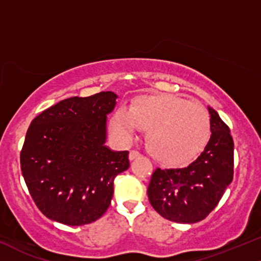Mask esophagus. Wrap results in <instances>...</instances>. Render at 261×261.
I'll return each instance as SVG.
<instances>
[{"instance_id": "34e87169", "label": "esophagus", "mask_w": 261, "mask_h": 261, "mask_svg": "<svg viewBox=\"0 0 261 261\" xmlns=\"http://www.w3.org/2000/svg\"><path fill=\"white\" fill-rule=\"evenodd\" d=\"M140 156H141V154L138 153L137 150H131L130 154H128V159H130V160H135V159H137V158H140Z\"/></svg>"}]
</instances>
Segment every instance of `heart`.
<instances>
[{"label": "heart", "mask_w": 261, "mask_h": 261, "mask_svg": "<svg viewBox=\"0 0 261 261\" xmlns=\"http://www.w3.org/2000/svg\"><path fill=\"white\" fill-rule=\"evenodd\" d=\"M111 128L124 141H130L140 128L147 130L146 144L151 156L166 166H180L204 149L211 118L196 102L161 94L140 97L128 110L115 112Z\"/></svg>", "instance_id": "heart-1"}]
</instances>
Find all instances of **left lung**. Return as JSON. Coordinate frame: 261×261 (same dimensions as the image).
<instances>
[{"instance_id":"left-lung-1","label":"left lung","mask_w":261,"mask_h":261,"mask_svg":"<svg viewBox=\"0 0 261 261\" xmlns=\"http://www.w3.org/2000/svg\"><path fill=\"white\" fill-rule=\"evenodd\" d=\"M211 138L200 156L183 169H156L147 194L153 208L176 223H197L222 199L233 177V141L230 128L213 108Z\"/></svg>"}]
</instances>
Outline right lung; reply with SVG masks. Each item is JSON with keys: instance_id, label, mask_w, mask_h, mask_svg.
<instances>
[{"instance_id": "obj_1", "label": "right lung", "mask_w": 261, "mask_h": 261, "mask_svg": "<svg viewBox=\"0 0 261 261\" xmlns=\"http://www.w3.org/2000/svg\"><path fill=\"white\" fill-rule=\"evenodd\" d=\"M117 95L66 98L39 113L26 133L21 173L38 210L70 226L95 222L113 196L114 178L128 169V151L105 146L107 114Z\"/></svg>"}]
</instances>
